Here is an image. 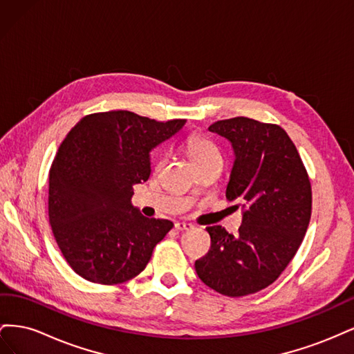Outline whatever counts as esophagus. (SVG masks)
Wrapping results in <instances>:
<instances>
[{
  "label": "esophagus",
  "instance_id": "34e87169",
  "mask_svg": "<svg viewBox=\"0 0 354 354\" xmlns=\"http://www.w3.org/2000/svg\"><path fill=\"white\" fill-rule=\"evenodd\" d=\"M174 227H176V230H178V232L194 229V226H192L190 223H185V221H177V223L174 224Z\"/></svg>",
  "mask_w": 354,
  "mask_h": 354
}]
</instances>
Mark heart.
Returning a JSON list of instances; mask_svg holds the SVG:
<instances>
[{
    "mask_svg": "<svg viewBox=\"0 0 354 354\" xmlns=\"http://www.w3.org/2000/svg\"><path fill=\"white\" fill-rule=\"evenodd\" d=\"M186 152L194 167L203 162H208V160H212V159H221L217 146L212 142H209L208 138L201 137V136H190L187 138ZM162 164H164V156H159L155 162V169L160 168Z\"/></svg>",
    "mask_w": 354,
    "mask_h": 354,
    "instance_id": "heart-1",
    "label": "heart"
}]
</instances>
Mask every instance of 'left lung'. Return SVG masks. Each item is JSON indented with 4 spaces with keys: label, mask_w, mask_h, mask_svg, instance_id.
<instances>
[{
    "label": "left lung",
    "mask_w": 354,
    "mask_h": 354,
    "mask_svg": "<svg viewBox=\"0 0 354 354\" xmlns=\"http://www.w3.org/2000/svg\"><path fill=\"white\" fill-rule=\"evenodd\" d=\"M208 130L232 143L226 198L239 201L243 212L234 236L221 226L207 227L211 248L195 269L214 291L243 297L272 285L294 259L312 216V186L295 145L279 125L236 116Z\"/></svg>",
    "instance_id": "left-lung-1"
}]
</instances>
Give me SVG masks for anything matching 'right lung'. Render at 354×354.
I'll return each instance as SVG.
<instances>
[{
    "label": "right lung",
    "instance_id": "1",
    "mask_svg": "<svg viewBox=\"0 0 354 354\" xmlns=\"http://www.w3.org/2000/svg\"><path fill=\"white\" fill-rule=\"evenodd\" d=\"M128 111L84 116L65 137L48 177V218L59 248L84 279L116 285L140 274L174 224L133 207L151 176V151L185 125Z\"/></svg>",
    "mask_w": 354,
    "mask_h": 354
}]
</instances>
